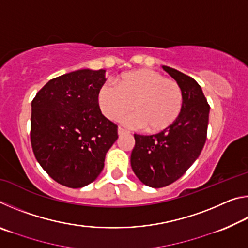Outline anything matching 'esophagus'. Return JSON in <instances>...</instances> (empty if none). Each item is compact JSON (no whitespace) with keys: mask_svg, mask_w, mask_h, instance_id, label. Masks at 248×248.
<instances>
[{"mask_svg":"<svg viewBox=\"0 0 248 248\" xmlns=\"http://www.w3.org/2000/svg\"><path fill=\"white\" fill-rule=\"evenodd\" d=\"M127 133H129V131H127V130H124V129H123V128H118V134L119 136H123V134H127Z\"/></svg>","mask_w":248,"mask_h":248,"instance_id":"esophagus-1","label":"esophagus"}]
</instances>
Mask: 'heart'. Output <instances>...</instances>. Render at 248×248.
<instances>
[{
    "label": "heart",
    "mask_w": 248,
    "mask_h": 248,
    "mask_svg": "<svg viewBox=\"0 0 248 248\" xmlns=\"http://www.w3.org/2000/svg\"><path fill=\"white\" fill-rule=\"evenodd\" d=\"M98 105L110 120H118L133 107L136 111L124 117L123 124L158 132L177 119L183 106V91L177 82L162 73L142 69L121 75L118 85L104 84L98 92Z\"/></svg>",
    "instance_id": "obj_1"
}]
</instances>
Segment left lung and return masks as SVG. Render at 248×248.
<instances>
[{
    "mask_svg": "<svg viewBox=\"0 0 248 248\" xmlns=\"http://www.w3.org/2000/svg\"><path fill=\"white\" fill-rule=\"evenodd\" d=\"M183 91L180 114L169 128L152 136L134 134L131 167L142 184L169 186L186 173L202 151L207 139L210 107L194 78L163 65Z\"/></svg>",
    "mask_w": 248,
    "mask_h": 248,
    "instance_id": "1",
    "label": "left lung"
}]
</instances>
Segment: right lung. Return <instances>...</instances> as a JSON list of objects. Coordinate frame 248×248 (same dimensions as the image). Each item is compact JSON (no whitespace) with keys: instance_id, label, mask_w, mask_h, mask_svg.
Masks as SVG:
<instances>
[{"instance_id":"add662e5","label":"right lung","mask_w":248,"mask_h":248,"mask_svg":"<svg viewBox=\"0 0 248 248\" xmlns=\"http://www.w3.org/2000/svg\"><path fill=\"white\" fill-rule=\"evenodd\" d=\"M106 71L82 69L50 79L31 102V141L40 166L57 183L82 188L104 169L118 139L117 125L99 109Z\"/></svg>"}]
</instances>
